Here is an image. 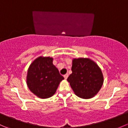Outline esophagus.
I'll use <instances>...</instances> for the list:
<instances>
[{"label":"esophagus","mask_w":128,"mask_h":128,"mask_svg":"<svg viewBox=\"0 0 128 128\" xmlns=\"http://www.w3.org/2000/svg\"><path fill=\"white\" fill-rule=\"evenodd\" d=\"M68 76H69V75H68V74H65V75H64V78H65V79L66 80L67 78H68Z\"/></svg>","instance_id":"1"}]
</instances>
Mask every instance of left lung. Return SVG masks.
Segmentation results:
<instances>
[{
	"instance_id": "8db88e82",
	"label": "left lung",
	"mask_w": 128,
	"mask_h": 128,
	"mask_svg": "<svg viewBox=\"0 0 128 128\" xmlns=\"http://www.w3.org/2000/svg\"><path fill=\"white\" fill-rule=\"evenodd\" d=\"M72 71L68 81L78 97L91 98L100 91L104 84V76L94 60L90 58H74Z\"/></svg>"
}]
</instances>
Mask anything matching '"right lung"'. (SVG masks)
Returning <instances> with one entry per match:
<instances>
[{
  "label": "right lung",
  "instance_id": "obj_1",
  "mask_svg": "<svg viewBox=\"0 0 128 128\" xmlns=\"http://www.w3.org/2000/svg\"><path fill=\"white\" fill-rule=\"evenodd\" d=\"M53 58L40 56L28 68L26 76L28 87L40 98H48L56 93L59 84L64 79L52 64Z\"/></svg>",
  "mask_w": 128,
  "mask_h": 128
}]
</instances>
